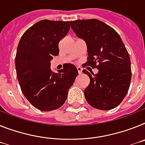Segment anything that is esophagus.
<instances>
[{"instance_id": "obj_1", "label": "esophagus", "mask_w": 145, "mask_h": 145, "mask_svg": "<svg viewBox=\"0 0 145 145\" xmlns=\"http://www.w3.org/2000/svg\"><path fill=\"white\" fill-rule=\"evenodd\" d=\"M77 71H78L79 74H81L82 72V69L81 67H77Z\"/></svg>"}]
</instances>
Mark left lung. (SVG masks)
Wrapping results in <instances>:
<instances>
[{
	"instance_id": "8db88e82",
	"label": "left lung",
	"mask_w": 145,
	"mask_h": 145,
	"mask_svg": "<svg viewBox=\"0 0 145 145\" xmlns=\"http://www.w3.org/2000/svg\"><path fill=\"white\" fill-rule=\"evenodd\" d=\"M70 24L87 46L88 57L85 65L99 70L96 74L82 71L90 78L84 91L88 103L99 110L116 108L127 94L131 80V59L121 37L113 28L97 19Z\"/></svg>"
}]
</instances>
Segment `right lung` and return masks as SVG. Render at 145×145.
Returning <instances> with one entry per match:
<instances>
[{
	"mask_svg": "<svg viewBox=\"0 0 145 145\" xmlns=\"http://www.w3.org/2000/svg\"><path fill=\"white\" fill-rule=\"evenodd\" d=\"M69 21L42 20L24 32L15 57L17 77L24 95L42 111L63 106L78 71L71 63L58 73L52 71L51 60L59 54V42L68 34Z\"/></svg>",
	"mask_w": 145,
	"mask_h": 145,
	"instance_id": "right-lung-1",
	"label": "right lung"
}]
</instances>
